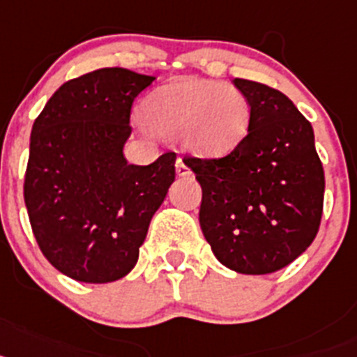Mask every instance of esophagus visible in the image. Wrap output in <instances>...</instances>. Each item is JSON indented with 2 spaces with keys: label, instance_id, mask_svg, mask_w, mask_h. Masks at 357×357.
<instances>
[{
  "label": "esophagus",
  "instance_id": "1",
  "mask_svg": "<svg viewBox=\"0 0 357 357\" xmlns=\"http://www.w3.org/2000/svg\"><path fill=\"white\" fill-rule=\"evenodd\" d=\"M176 172H178V176H181V178H187V176H190V169L187 167V163L181 160V158H178V161H176Z\"/></svg>",
  "mask_w": 357,
  "mask_h": 357
}]
</instances>
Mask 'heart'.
Instances as JSON below:
<instances>
[{
	"instance_id": "1",
	"label": "heart",
	"mask_w": 357,
	"mask_h": 357,
	"mask_svg": "<svg viewBox=\"0 0 357 357\" xmlns=\"http://www.w3.org/2000/svg\"><path fill=\"white\" fill-rule=\"evenodd\" d=\"M140 116L158 135H181L183 145L192 154L219 158L246 138L252 107L235 86L188 77L147 95Z\"/></svg>"
}]
</instances>
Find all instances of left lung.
I'll return each mask as SVG.
<instances>
[{"label": "left lung", "mask_w": 357, "mask_h": 357, "mask_svg": "<svg viewBox=\"0 0 357 357\" xmlns=\"http://www.w3.org/2000/svg\"><path fill=\"white\" fill-rule=\"evenodd\" d=\"M234 84L252 107L246 138L222 158L183 161L203 190L199 225L217 260L244 275H268L314 241L324 167L312 126L284 93L246 79Z\"/></svg>", "instance_id": "1"}]
</instances>
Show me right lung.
Listing matches in <instances>:
<instances>
[{
  "label": "right lung",
  "instance_id": "add662e5",
  "mask_svg": "<svg viewBox=\"0 0 357 357\" xmlns=\"http://www.w3.org/2000/svg\"><path fill=\"white\" fill-rule=\"evenodd\" d=\"M153 80L95 70L64 82L33 122L24 204L43 255L73 280L126 277L176 178L174 153L145 167L123 158L132 102Z\"/></svg>",
  "mask_w": 357,
  "mask_h": 357
}]
</instances>
